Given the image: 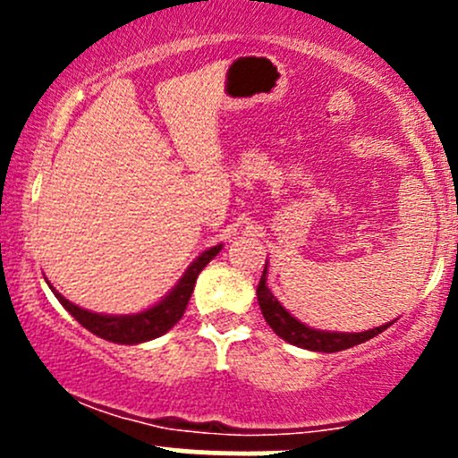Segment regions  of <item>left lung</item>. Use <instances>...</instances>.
Listing matches in <instances>:
<instances>
[{"label": "left lung", "instance_id": "obj_1", "mask_svg": "<svg viewBox=\"0 0 458 458\" xmlns=\"http://www.w3.org/2000/svg\"><path fill=\"white\" fill-rule=\"evenodd\" d=\"M267 261L263 267L261 281L257 285V301L261 308V315L267 321V326L275 330L276 336H281L288 344L297 345V348L312 350V352H341V350H348L352 345L363 344V341L372 339V336L381 335L383 330L392 326L390 321L386 326L372 327L366 332H330V330H317V327L306 326V323L299 321L297 317L290 315L284 306L279 303V299L272 294V290L267 288Z\"/></svg>", "mask_w": 458, "mask_h": 458}]
</instances>
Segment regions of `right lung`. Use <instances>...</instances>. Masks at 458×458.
<instances>
[{
  "mask_svg": "<svg viewBox=\"0 0 458 458\" xmlns=\"http://www.w3.org/2000/svg\"><path fill=\"white\" fill-rule=\"evenodd\" d=\"M219 250L221 243L219 246L208 248L206 252H201V255L188 266V270L183 272L182 279L174 284V288L170 290L165 297H161L155 306L146 308V310L141 312H135V315H101V312H90L86 310V308H80L72 301H68V299L62 297L53 285H48L55 293V297L59 299V303H62V306L66 308L86 330H90L92 335L101 336V339L106 341H113V344L135 345L165 335V332L183 317L188 301H191L192 290H195L197 276H199V272L212 261V259L219 255Z\"/></svg>",
  "mask_w": 458,
  "mask_h": 458,
  "instance_id": "1",
  "label": "right lung"
}]
</instances>
